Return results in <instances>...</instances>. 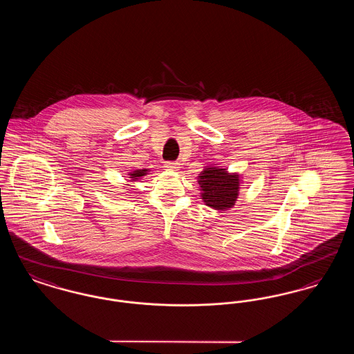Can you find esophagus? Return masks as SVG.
<instances>
[{"mask_svg": "<svg viewBox=\"0 0 354 354\" xmlns=\"http://www.w3.org/2000/svg\"><path fill=\"white\" fill-rule=\"evenodd\" d=\"M165 167L172 169V171H178L179 169V163H176V162H166Z\"/></svg>", "mask_w": 354, "mask_h": 354, "instance_id": "1", "label": "esophagus"}]
</instances>
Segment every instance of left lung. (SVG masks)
Listing matches in <instances>:
<instances>
[{"mask_svg": "<svg viewBox=\"0 0 354 354\" xmlns=\"http://www.w3.org/2000/svg\"><path fill=\"white\" fill-rule=\"evenodd\" d=\"M202 187L203 201L216 209H225L232 207L239 194V176L230 175L223 169L209 167L199 176Z\"/></svg>", "mask_w": 354, "mask_h": 354, "instance_id": "obj_1", "label": "left lung"}]
</instances>
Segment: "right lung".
<instances>
[{
  "label": "right lung",
  "instance_id": "right-lung-1",
  "mask_svg": "<svg viewBox=\"0 0 354 354\" xmlns=\"http://www.w3.org/2000/svg\"><path fill=\"white\" fill-rule=\"evenodd\" d=\"M146 171H147V169H139V171H135V172L131 174V178H133V179H136V178H139V176H143V175L146 174Z\"/></svg>",
  "mask_w": 354,
  "mask_h": 354
}]
</instances>
